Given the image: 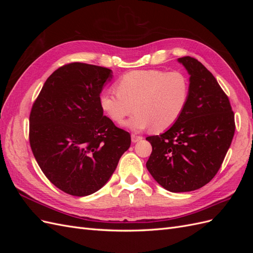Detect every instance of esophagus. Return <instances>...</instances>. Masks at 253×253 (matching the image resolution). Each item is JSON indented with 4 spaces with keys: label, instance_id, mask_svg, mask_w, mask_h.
I'll list each match as a JSON object with an SVG mask.
<instances>
[{
    "label": "esophagus",
    "instance_id": "34e87169",
    "mask_svg": "<svg viewBox=\"0 0 253 253\" xmlns=\"http://www.w3.org/2000/svg\"><path fill=\"white\" fill-rule=\"evenodd\" d=\"M131 138H132V142L135 143V142H137V141L141 140V139H142V136H138V135H136V134H132Z\"/></svg>",
    "mask_w": 253,
    "mask_h": 253
}]
</instances>
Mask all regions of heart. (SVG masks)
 I'll return each instance as SVG.
<instances>
[{
  "instance_id": "obj_1",
  "label": "heart",
  "mask_w": 253,
  "mask_h": 253,
  "mask_svg": "<svg viewBox=\"0 0 253 253\" xmlns=\"http://www.w3.org/2000/svg\"><path fill=\"white\" fill-rule=\"evenodd\" d=\"M116 91H103L99 105L110 120L135 132L152 127L163 132L171 127L185 111L190 97V81L180 71L137 70L125 74L115 83Z\"/></svg>"
}]
</instances>
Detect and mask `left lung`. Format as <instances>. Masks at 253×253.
<instances>
[{"mask_svg": "<svg viewBox=\"0 0 253 253\" xmlns=\"http://www.w3.org/2000/svg\"><path fill=\"white\" fill-rule=\"evenodd\" d=\"M190 75V97L179 119L164 134L149 136L147 169L170 192L207 185L224 162L234 131V114L214 76L192 57L178 58Z\"/></svg>", "mask_w": 253, "mask_h": 253, "instance_id": "1", "label": "left lung"}]
</instances>
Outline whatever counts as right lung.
<instances>
[{"mask_svg":"<svg viewBox=\"0 0 253 253\" xmlns=\"http://www.w3.org/2000/svg\"><path fill=\"white\" fill-rule=\"evenodd\" d=\"M113 73L74 62L53 72L29 116L30 148L42 172L63 192L86 196L101 189L131 135L103 116L99 96Z\"/></svg>","mask_w":253,"mask_h":253,"instance_id":"obj_1","label":"right lung"}]
</instances>
